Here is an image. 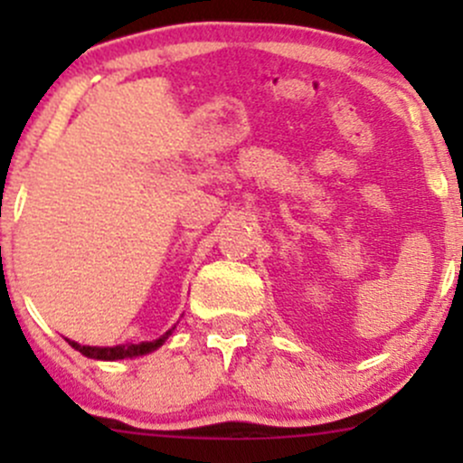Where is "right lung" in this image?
I'll use <instances>...</instances> for the list:
<instances>
[{"mask_svg": "<svg viewBox=\"0 0 463 463\" xmlns=\"http://www.w3.org/2000/svg\"><path fill=\"white\" fill-rule=\"evenodd\" d=\"M174 328H176V326H174ZM174 328H169L167 333L161 335V337H158V339H154V342L121 344V346H82V344L71 342V339H67V342L71 344V348H76L78 353H82L84 357H89V359H99V361L132 359V357H141V354H150L156 348H161L163 344L167 342V337H169V335H172Z\"/></svg>", "mask_w": 463, "mask_h": 463, "instance_id": "right-lung-1", "label": "right lung"}]
</instances>
